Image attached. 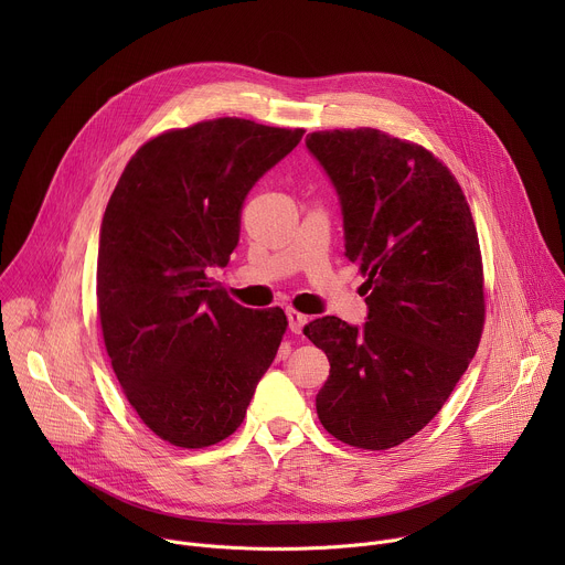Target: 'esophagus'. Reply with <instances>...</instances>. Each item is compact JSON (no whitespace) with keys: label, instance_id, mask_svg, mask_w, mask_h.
Wrapping results in <instances>:
<instances>
[{"label":"esophagus","instance_id":"1","mask_svg":"<svg viewBox=\"0 0 565 565\" xmlns=\"http://www.w3.org/2000/svg\"><path fill=\"white\" fill-rule=\"evenodd\" d=\"M286 317H288V329H290L295 335H299V333L303 331V327L308 324V317L301 315V312H297V310H292V308L286 310Z\"/></svg>","mask_w":565,"mask_h":565}]
</instances>
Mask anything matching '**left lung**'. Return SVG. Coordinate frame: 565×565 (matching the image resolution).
Returning a JSON list of instances; mask_svg holds the SVG:
<instances>
[{"label": "left lung", "mask_w": 565, "mask_h": 565, "mask_svg": "<svg viewBox=\"0 0 565 565\" xmlns=\"http://www.w3.org/2000/svg\"><path fill=\"white\" fill-rule=\"evenodd\" d=\"M306 147L340 199L369 308L362 327L327 315L303 329L331 362L317 416L347 445L388 449L440 412L478 349V234L460 185L425 147L377 129L315 131Z\"/></svg>", "instance_id": "obj_1"}]
</instances>
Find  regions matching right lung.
I'll return each mask as SVG.
<instances>
[{
  "label": "right lung",
  "mask_w": 565,
  "mask_h": 565,
  "mask_svg": "<svg viewBox=\"0 0 565 565\" xmlns=\"http://www.w3.org/2000/svg\"><path fill=\"white\" fill-rule=\"evenodd\" d=\"M303 129L218 118L160 134L127 163L103 216L98 310L114 373L140 420L201 449L244 423L288 327L234 303L207 275L238 244L255 183Z\"/></svg>",
  "instance_id": "1"
}]
</instances>
